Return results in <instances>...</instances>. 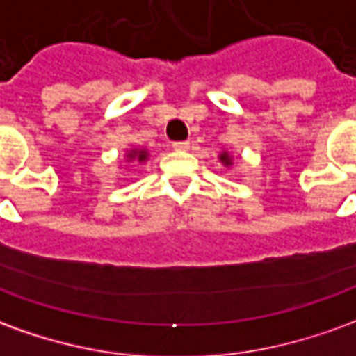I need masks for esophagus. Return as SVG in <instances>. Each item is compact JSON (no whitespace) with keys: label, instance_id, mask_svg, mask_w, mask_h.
I'll list each match as a JSON object with an SVG mask.
<instances>
[{"label":"esophagus","instance_id":"1","mask_svg":"<svg viewBox=\"0 0 356 356\" xmlns=\"http://www.w3.org/2000/svg\"><path fill=\"white\" fill-rule=\"evenodd\" d=\"M188 146H191L188 140H179V143L171 144V148H173V150H177V152H185V150H188Z\"/></svg>","mask_w":356,"mask_h":356}]
</instances>
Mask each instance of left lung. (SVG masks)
<instances>
[{"label": "left lung", "mask_w": 356, "mask_h": 356, "mask_svg": "<svg viewBox=\"0 0 356 356\" xmlns=\"http://www.w3.org/2000/svg\"><path fill=\"white\" fill-rule=\"evenodd\" d=\"M218 158H220V161L223 163V165H227V168H231V165H233V156H231L227 150H221Z\"/></svg>", "instance_id": "1"}]
</instances>
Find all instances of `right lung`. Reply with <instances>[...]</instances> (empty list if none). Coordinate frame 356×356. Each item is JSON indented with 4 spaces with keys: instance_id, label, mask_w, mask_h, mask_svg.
<instances>
[{
    "instance_id": "1",
    "label": "right lung",
    "mask_w": 356,
    "mask_h": 356,
    "mask_svg": "<svg viewBox=\"0 0 356 356\" xmlns=\"http://www.w3.org/2000/svg\"><path fill=\"white\" fill-rule=\"evenodd\" d=\"M150 158V154L146 148H129L125 152V161L131 163V161H136V163H146Z\"/></svg>"
}]
</instances>
